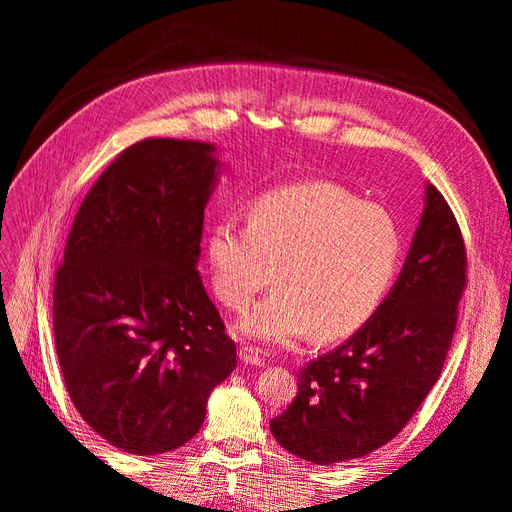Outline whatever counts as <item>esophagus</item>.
Masks as SVG:
<instances>
[{"instance_id": "obj_1", "label": "esophagus", "mask_w": 512, "mask_h": 512, "mask_svg": "<svg viewBox=\"0 0 512 512\" xmlns=\"http://www.w3.org/2000/svg\"><path fill=\"white\" fill-rule=\"evenodd\" d=\"M239 356H241V361L245 365H256V367L265 365V359H262V354L254 346H241L239 348Z\"/></svg>"}]
</instances>
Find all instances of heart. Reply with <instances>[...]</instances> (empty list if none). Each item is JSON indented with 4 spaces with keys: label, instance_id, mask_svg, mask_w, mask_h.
<instances>
[{
    "label": "heart",
    "instance_id": "1",
    "mask_svg": "<svg viewBox=\"0 0 512 512\" xmlns=\"http://www.w3.org/2000/svg\"><path fill=\"white\" fill-rule=\"evenodd\" d=\"M401 254L393 218L329 181L262 194L247 222L224 218L207 239L211 288L230 312H245L241 335L269 346L314 333L339 339L376 312Z\"/></svg>",
    "mask_w": 512,
    "mask_h": 512
}]
</instances>
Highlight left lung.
I'll return each mask as SVG.
<instances>
[{
    "label": "left lung",
    "instance_id": "left-lung-1",
    "mask_svg": "<svg viewBox=\"0 0 512 512\" xmlns=\"http://www.w3.org/2000/svg\"><path fill=\"white\" fill-rule=\"evenodd\" d=\"M425 203L389 297L342 346L299 371L297 397L271 421L288 453L318 466L374 453L438 382L468 286V254L438 188L427 185Z\"/></svg>",
    "mask_w": 512,
    "mask_h": 512
}]
</instances>
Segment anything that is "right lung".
Returning <instances> with one entry per match:
<instances>
[{
  "label": "right lung",
  "instance_id": "obj_1",
  "mask_svg": "<svg viewBox=\"0 0 512 512\" xmlns=\"http://www.w3.org/2000/svg\"><path fill=\"white\" fill-rule=\"evenodd\" d=\"M207 143L123 149L74 215L55 273L53 333L83 421L132 455L192 440L237 346L196 271L218 177Z\"/></svg>",
  "mask_w": 512,
  "mask_h": 512
}]
</instances>
